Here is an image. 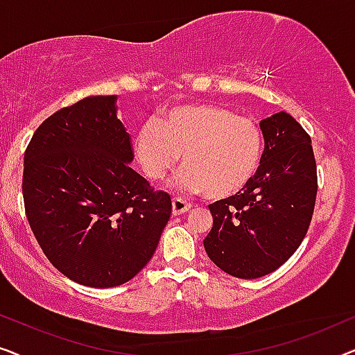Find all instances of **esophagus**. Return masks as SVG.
I'll list each match as a JSON object with an SVG mask.
<instances>
[{
    "label": "esophagus",
    "instance_id": "1",
    "mask_svg": "<svg viewBox=\"0 0 355 355\" xmlns=\"http://www.w3.org/2000/svg\"><path fill=\"white\" fill-rule=\"evenodd\" d=\"M192 208V203L184 200L181 197L173 198V215H182V213H187Z\"/></svg>",
    "mask_w": 355,
    "mask_h": 355
}]
</instances>
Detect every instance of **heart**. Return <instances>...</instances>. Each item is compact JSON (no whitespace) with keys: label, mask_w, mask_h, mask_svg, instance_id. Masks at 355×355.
Returning a JSON list of instances; mask_svg holds the SVG:
<instances>
[{"label":"heart","mask_w":355,"mask_h":355,"mask_svg":"<svg viewBox=\"0 0 355 355\" xmlns=\"http://www.w3.org/2000/svg\"><path fill=\"white\" fill-rule=\"evenodd\" d=\"M144 173L162 181L184 155L179 187L211 198L239 193L259 171L263 137L254 121L213 105H186L144 124L135 137Z\"/></svg>","instance_id":"heart-1"}]
</instances>
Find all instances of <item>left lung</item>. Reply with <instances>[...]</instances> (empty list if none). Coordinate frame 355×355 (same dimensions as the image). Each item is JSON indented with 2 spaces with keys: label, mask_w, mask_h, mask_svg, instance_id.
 <instances>
[{
  "label": "left lung",
  "mask_w": 355,
  "mask_h": 355,
  "mask_svg": "<svg viewBox=\"0 0 355 355\" xmlns=\"http://www.w3.org/2000/svg\"><path fill=\"white\" fill-rule=\"evenodd\" d=\"M265 150L254 179L236 196L208 205L213 227L203 241L227 275L260 278L297 250L312 221L318 179L312 140L293 116L260 123Z\"/></svg>",
  "instance_id": "8db88e82"
}]
</instances>
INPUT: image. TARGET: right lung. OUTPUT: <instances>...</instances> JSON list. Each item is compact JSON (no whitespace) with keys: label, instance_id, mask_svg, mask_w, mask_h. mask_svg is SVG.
<instances>
[{"label":"right lung","instance_id":"obj_1","mask_svg":"<svg viewBox=\"0 0 355 355\" xmlns=\"http://www.w3.org/2000/svg\"><path fill=\"white\" fill-rule=\"evenodd\" d=\"M116 96H89L38 125L24 155L26 215L43 254L90 288L132 279L152 259L171 197L134 171Z\"/></svg>","mask_w":355,"mask_h":355}]
</instances>
